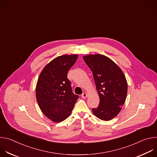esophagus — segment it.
Here are the masks:
<instances>
[{"label": "esophagus", "instance_id": "1", "mask_svg": "<svg viewBox=\"0 0 157 157\" xmlns=\"http://www.w3.org/2000/svg\"><path fill=\"white\" fill-rule=\"evenodd\" d=\"M87 94L86 93H83L82 94V95H81V97H82V99H85V98H87Z\"/></svg>", "mask_w": 157, "mask_h": 157}]
</instances>
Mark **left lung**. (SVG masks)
<instances>
[{
    "label": "left lung",
    "mask_w": 157,
    "mask_h": 157,
    "mask_svg": "<svg viewBox=\"0 0 157 157\" xmlns=\"http://www.w3.org/2000/svg\"><path fill=\"white\" fill-rule=\"evenodd\" d=\"M83 59L93 72L96 87L100 98L93 114L102 121L114 118L121 110L127 93V82L119 67L102 55H89Z\"/></svg>",
    "instance_id": "8db88e82"
}]
</instances>
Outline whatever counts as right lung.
I'll return each instance as SVG.
<instances>
[{
	"mask_svg": "<svg viewBox=\"0 0 157 157\" xmlns=\"http://www.w3.org/2000/svg\"><path fill=\"white\" fill-rule=\"evenodd\" d=\"M78 55L58 56L41 72L36 86V98L42 113L55 122H60L71 114L79 96L73 93L68 71Z\"/></svg>",
	"mask_w": 157,
	"mask_h": 157,
	"instance_id": "1",
	"label": "right lung"
}]
</instances>
